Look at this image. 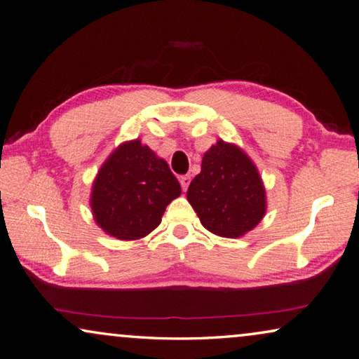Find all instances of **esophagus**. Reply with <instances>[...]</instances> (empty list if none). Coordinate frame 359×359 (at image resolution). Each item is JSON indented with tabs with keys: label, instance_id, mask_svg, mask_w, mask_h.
<instances>
[{
	"label": "esophagus",
	"instance_id": "esophagus-1",
	"mask_svg": "<svg viewBox=\"0 0 359 359\" xmlns=\"http://www.w3.org/2000/svg\"><path fill=\"white\" fill-rule=\"evenodd\" d=\"M180 183H181V187H183V191H186L187 186H189V183H191V176L189 175H183L180 178Z\"/></svg>",
	"mask_w": 359,
	"mask_h": 359
}]
</instances>
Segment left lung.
<instances>
[{
  "label": "left lung",
  "mask_w": 359,
  "mask_h": 359,
  "mask_svg": "<svg viewBox=\"0 0 359 359\" xmlns=\"http://www.w3.org/2000/svg\"><path fill=\"white\" fill-rule=\"evenodd\" d=\"M187 201L210 233L241 237L266 212V196L255 165L234 144L219 140L203 154Z\"/></svg>",
  "instance_id": "left-lung-1"
}]
</instances>
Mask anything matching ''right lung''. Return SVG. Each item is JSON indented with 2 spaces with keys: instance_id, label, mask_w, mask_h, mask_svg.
Instances as JSON below:
<instances>
[{
  "instance_id": "1",
  "label": "right lung",
  "mask_w": 359,
  "mask_h": 359,
  "mask_svg": "<svg viewBox=\"0 0 359 359\" xmlns=\"http://www.w3.org/2000/svg\"><path fill=\"white\" fill-rule=\"evenodd\" d=\"M180 194L168 163L136 140L115 149L99 170L91 210L107 234L133 241L156 229L165 208Z\"/></svg>"
}]
</instances>
